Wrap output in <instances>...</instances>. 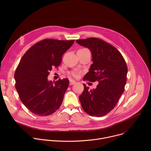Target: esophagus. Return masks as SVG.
<instances>
[{"mask_svg": "<svg viewBox=\"0 0 151 151\" xmlns=\"http://www.w3.org/2000/svg\"><path fill=\"white\" fill-rule=\"evenodd\" d=\"M75 83H76V81H75L74 80H72V79H70V82H69L70 85H72L75 84Z\"/></svg>", "mask_w": 151, "mask_h": 151, "instance_id": "34e87169", "label": "esophagus"}]
</instances>
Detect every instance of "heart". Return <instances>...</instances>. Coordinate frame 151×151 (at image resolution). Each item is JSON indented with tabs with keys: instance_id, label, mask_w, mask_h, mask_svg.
Listing matches in <instances>:
<instances>
[{
	"instance_id": "heart-1",
	"label": "heart",
	"mask_w": 151,
	"mask_h": 151,
	"mask_svg": "<svg viewBox=\"0 0 151 151\" xmlns=\"http://www.w3.org/2000/svg\"><path fill=\"white\" fill-rule=\"evenodd\" d=\"M82 50H87V49L83 48V49H82ZM69 75L73 76V77H76L78 76V73L76 72H71L69 73Z\"/></svg>"
}]
</instances>
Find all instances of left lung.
Listing matches in <instances>:
<instances>
[{"label": "left lung", "instance_id": "8db88e82", "mask_svg": "<svg viewBox=\"0 0 151 151\" xmlns=\"http://www.w3.org/2000/svg\"><path fill=\"white\" fill-rule=\"evenodd\" d=\"M76 42L88 48L92 54L91 64L83 81L99 82L96 89L84 90L79 97L82 107L91 116L100 117L110 112L124 93L127 66L121 52L109 43L96 37Z\"/></svg>", "mask_w": 151, "mask_h": 151}]
</instances>
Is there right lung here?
Listing matches in <instances>:
<instances>
[{"instance_id": "right-lung-1", "label": "right lung", "mask_w": 151, "mask_h": 151, "mask_svg": "<svg viewBox=\"0 0 151 151\" xmlns=\"http://www.w3.org/2000/svg\"><path fill=\"white\" fill-rule=\"evenodd\" d=\"M74 40L45 39L38 42L21 58L16 69L15 88L27 108L38 116H47L60 107L68 87V79L54 83L48 80L50 71L57 68Z\"/></svg>"}]
</instances>
